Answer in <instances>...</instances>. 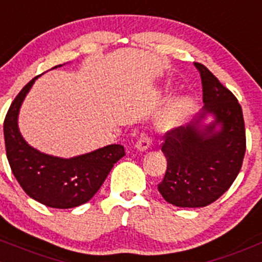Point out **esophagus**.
I'll list each match as a JSON object with an SVG mask.
<instances>
[{
  "mask_svg": "<svg viewBox=\"0 0 262 262\" xmlns=\"http://www.w3.org/2000/svg\"><path fill=\"white\" fill-rule=\"evenodd\" d=\"M151 143H152V141H151V138L148 137V134L143 133V134H141L139 139L136 142V147H137V150H139V151H146L147 148H150Z\"/></svg>",
  "mask_w": 262,
  "mask_h": 262,
  "instance_id": "34e87169",
  "label": "esophagus"
}]
</instances>
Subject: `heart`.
Wrapping results in <instances>:
<instances>
[{"label":"heart","instance_id":"b5f03b06","mask_svg":"<svg viewBox=\"0 0 262 262\" xmlns=\"http://www.w3.org/2000/svg\"><path fill=\"white\" fill-rule=\"evenodd\" d=\"M189 110L190 102L186 101V99H180L177 102H173L159 114L158 119H156V124H158L161 130H169V129L174 128V126L180 125L182 123Z\"/></svg>","mask_w":262,"mask_h":262}]
</instances>
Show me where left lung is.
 Returning a JSON list of instances; mask_svg holds the SVG:
<instances>
[{"instance_id":"obj_1","label":"left lung","mask_w":262,"mask_h":262,"mask_svg":"<svg viewBox=\"0 0 262 262\" xmlns=\"http://www.w3.org/2000/svg\"><path fill=\"white\" fill-rule=\"evenodd\" d=\"M204 108L195 124L168 130L161 143L167 158L165 176L158 190L170 204L200 208L216 202L233 185L246 154V128L242 107L230 90L200 63ZM208 113L215 121L205 129L196 125ZM220 123L222 129L214 130Z\"/></svg>"}]
</instances>
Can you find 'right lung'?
Wrapping results in <instances>:
<instances>
[{
    "label": "right lung",
    "instance_id": "right-lung-1",
    "mask_svg": "<svg viewBox=\"0 0 262 262\" xmlns=\"http://www.w3.org/2000/svg\"><path fill=\"white\" fill-rule=\"evenodd\" d=\"M36 79L20 90L5 117V147L10 168L32 199L51 208L79 207L101 189L110 170L125 151L121 145H110L77 158L62 159L31 147L19 132L18 114Z\"/></svg>",
    "mask_w": 262,
    "mask_h": 262
}]
</instances>
